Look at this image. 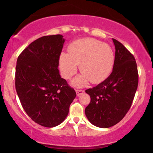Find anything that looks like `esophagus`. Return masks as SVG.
I'll return each instance as SVG.
<instances>
[{
    "instance_id": "34e87169",
    "label": "esophagus",
    "mask_w": 153,
    "mask_h": 153,
    "mask_svg": "<svg viewBox=\"0 0 153 153\" xmlns=\"http://www.w3.org/2000/svg\"><path fill=\"white\" fill-rule=\"evenodd\" d=\"M76 95L77 96H80L81 95H82V94L84 93V91H83V90H76Z\"/></svg>"
}]
</instances>
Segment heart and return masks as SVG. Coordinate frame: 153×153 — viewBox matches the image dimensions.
<instances>
[{"label": "heart", "mask_w": 153, "mask_h": 153, "mask_svg": "<svg viewBox=\"0 0 153 153\" xmlns=\"http://www.w3.org/2000/svg\"><path fill=\"white\" fill-rule=\"evenodd\" d=\"M69 53L60 56V68L62 76L69 79L76 72L77 67L82 74L72 81L76 87H82L90 81L97 84L107 79L111 72L115 56L107 44L93 38H83L72 42Z\"/></svg>", "instance_id": "obj_1"}]
</instances>
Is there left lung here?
<instances>
[{
    "label": "left lung",
    "instance_id": "1",
    "mask_svg": "<svg viewBox=\"0 0 153 153\" xmlns=\"http://www.w3.org/2000/svg\"><path fill=\"white\" fill-rule=\"evenodd\" d=\"M116 48L113 71L107 79L93 88L85 90L91 102L85 109L92 124L101 128L116 125L132 104L139 82L134 56L123 44L113 39Z\"/></svg>",
    "mask_w": 153,
    "mask_h": 153
}]
</instances>
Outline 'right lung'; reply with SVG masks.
<instances>
[{"label":"right lung","instance_id":"obj_1","mask_svg":"<svg viewBox=\"0 0 153 153\" xmlns=\"http://www.w3.org/2000/svg\"><path fill=\"white\" fill-rule=\"evenodd\" d=\"M64 42L61 35L39 37L16 61L15 88L21 104L28 116L43 127L63 122L76 95L58 68Z\"/></svg>","mask_w":153,"mask_h":153}]
</instances>
